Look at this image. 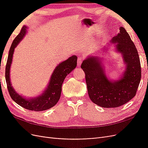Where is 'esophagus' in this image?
<instances>
[{
    "label": "esophagus",
    "mask_w": 148,
    "mask_h": 148,
    "mask_svg": "<svg viewBox=\"0 0 148 148\" xmlns=\"http://www.w3.org/2000/svg\"><path fill=\"white\" fill-rule=\"evenodd\" d=\"M83 62V59L82 57H79L78 59V61H77V64H78V66H80L82 63Z\"/></svg>",
    "instance_id": "34e87169"
}]
</instances>
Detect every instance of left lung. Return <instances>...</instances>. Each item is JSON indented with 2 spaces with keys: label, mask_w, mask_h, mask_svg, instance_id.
<instances>
[{
  "label": "left lung",
  "mask_w": 148,
  "mask_h": 148,
  "mask_svg": "<svg viewBox=\"0 0 148 148\" xmlns=\"http://www.w3.org/2000/svg\"><path fill=\"white\" fill-rule=\"evenodd\" d=\"M111 41L122 54L127 68L122 77L111 82L103 71L99 57L90 56L84 60L81 68L85 73L88 92L91 100L102 107H118L126 104L136 95L141 78L140 57L135 44L123 27Z\"/></svg>",
  "instance_id": "1"
}]
</instances>
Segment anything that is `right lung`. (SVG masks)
Here are the masks:
<instances>
[{
    "label": "right lung",
    "mask_w": 148,
    "mask_h": 148,
    "mask_svg": "<svg viewBox=\"0 0 148 148\" xmlns=\"http://www.w3.org/2000/svg\"><path fill=\"white\" fill-rule=\"evenodd\" d=\"M26 32V27L23 26L20 33L12 44L5 67V80L8 92L12 99L22 107L30 110L43 111L54 106L59 101L62 91V85L66 76L76 68L77 57L73 56L58 65L51 76V80L45 91L41 96L27 100L17 94L12 86L10 79V69L12 62L14 49L23 38Z\"/></svg>",
    "instance_id": "add662e5"
}]
</instances>
